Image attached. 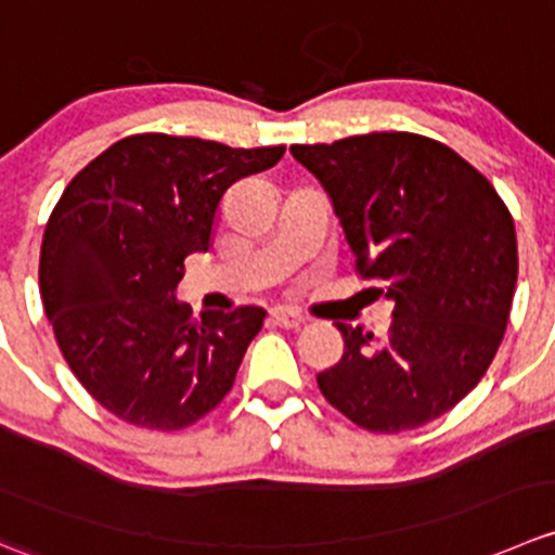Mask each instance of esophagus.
I'll list each match as a JSON object with an SVG mask.
<instances>
[{"mask_svg": "<svg viewBox=\"0 0 555 555\" xmlns=\"http://www.w3.org/2000/svg\"><path fill=\"white\" fill-rule=\"evenodd\" d=\"M271 320L279 327H300L306 317L298 309H289V306H276V309H271Z\"/></svg>", "mask_w": 555, "mask_h": 555, "instance_id": "34e87169", "label": "esophagus"}]
</instances>
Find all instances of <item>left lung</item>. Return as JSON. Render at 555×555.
I'll list each match as a JSON object with an SVG mask.
<instances>
[{
  "label": "left lung",
  "instance_id": "8db88e82",
  "mask_svg": "<svg viewBox=\"0 0 555 555\" xmlns=\"http://www.w3.org/2000/svg\"><path fill=\"white\" fill-rule=\"evenodd\" d=\"M327 192L358 271L396 304L387 336L336 322L344 358L322 396L365 431L417 428L491 365L518 282V241L491 181L412 132L289 146Z\"/></svg>",
  "mask_w": 555,
  "mask_h": 555
}]
</instances>
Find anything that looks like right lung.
Listing matches in <instances>:
<instances>
[{
    "label": "right lung",
    "instance_id": "right-lung-1",
    "mask_svg": "<svg viewBox=\"0 0 555 555\" xmlns=\"http://www.w3.org/2000/svg\"><path fill=\"white\" fill-rule=\"evenodd\" d=\"M282 154L132 134L69 181L42 235L40 295L64 360L107 412L179 431L228 396L266 309L192 317L176 287L186 255L211 249L230 186Z\"/></svg>",
    "mask_w": 555,
    "mask_h": 555
}]
</instances>
